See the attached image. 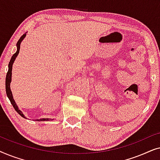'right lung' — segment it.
Segmentation results:
<instances>
[{
	"label": "right lung",
	"instance_id": "add662e5",
	"mask_svg": "<svg viewBox=\"0 0 160 160\" xmlns=\"http://www.w3.org/2000/svg\"><path fill=\"white\" fill-rule=\"evenodd\" d=\"M26 36V32L25 34H23L22 36L20 37V38L19 39V41H17V52H15V53L13 54V56L12 57V58H11V60L9 63H8V71L7 72V73H6V95H7L8 99H9L11 103L12 104L13 107H14V108L15 109V111H17V113H19V115L21 116V117H22L23 118H26L24 114L22 113V112L19 110L18 106H17V105L16 102H15L14 98H13V95H12V91H11V89H10V83L12 82V65H13V63H14L15 59L18 55L19 52V49H20V43L22 42V41L23 40L24 38H25V37ZM35 120H37V121H49V118H43V119H35Z\"/></svg>",
	"mask_w": 160,
	"mask_h": 160
}]
</instances>
